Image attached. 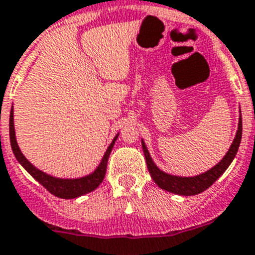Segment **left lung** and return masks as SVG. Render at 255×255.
I'll return each mask as SVG.
<instances>
[{
  "label": "left lung",
  "instance_id": "left-lung-1",
  "mask_svg": "<svg viewBox=\"0 0 255 255\" xmlns=\"http://www.w3.org/2000/svg\"><path fill=\"white\" fill-rule=\"evenodd\" d=\"M241 136H243V119L240 116L239 120V129H237L236 136L233 139L232 144L229 147L228 152L226 156L223 157L222 160L216 164L215 167L205 172V173L194 176V177H180V176H173V174H168L163 170H160L156 167V164L153 163L150 156V152L147 150L146 144L142 140V148L144 157H146L147 168L150 170V174L155 184L163 190L170 191L173 194L178 195H195L199 194L202 191H205L211 186L224 172L227 168L231 165L235 156H236L237 151H239L240 143H241Z\"/></svg>",
  "mask_w": 255,
  "mask_h": 255
}]
</instances>
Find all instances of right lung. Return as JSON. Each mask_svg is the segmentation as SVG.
Listing matches in <instances>:
<instances>
[{
	"mask_svg": "<svg viewBox=\"0 0 255 255\" xmlns=\"http://www.w3.org/2000/svg\"><path fill=\"white\" fill-rule=\"evenodd\" d=\"M10 143H11V150L15 155L16 160L22 164V167L28 172L31 176L36 181H39L40 184L43 185L44 188L49 191L50 194L56 195L58 198L64 199H73L77 197H81L83 194H87L90 191L95 190L99 185L102 184L104 180L105 172H107V163H108V157L111 155L115 142L117 140L119 134L115 136V139L109 144V147L105 151L104 156H103L102 161L99 164V167L92 172L91 174H87L85 177L81 178H57L53 176L44 173L43 170L37 169L36 167H33L32 164L27 160L24 155L19 150L18 143H16L15 138V129H14V113H12V108L10 111Z\"/></svg>",
	"mask_w": 255,
	"mask_h": 255,
	"instance_id": "right-lung-1",
	"label": "right lung"
}]
</instances>
